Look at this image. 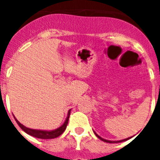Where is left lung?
Returning a JSON list of instances; mask_svg holds the SVG:
<instances>
[{"instance_id": "1", "label": "left lung", "mask_w": 160, "mask_h": 160, "mask_svg": "<svg viewBox=\"0 0 160 160\" xmlns=\"http://www.w3.org/2000/svg\"><path fill=\"white\" fill-rule=\"evenodd\" d=\"M94 133H95V135H96V136L98 137V138H99V139H101V140H102V141H104V142H106V143H113V144H114V143H120V142H123V141H126V140H128V139H131L132 137H129V138H127V139H121V140H108V139H103V138H101V137L100 136V135H98L97 134H96V133H95V131H94Z\"/></svg>"}]
</instances>
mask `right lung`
<instances>
[{"label":"right lung","instance_id":"right-lung-1","mask_svg":"<svg viewBox=\"0 0 160 160\" xmlns=\"http://www.w3.org/2000/svg\"><path fill=\"white\" fill-rule=\"evenodd\" d=\"M70 111L71 109H70L68 111L67 117L65 119V122L63 123L62 125H60L59 128L55 129H52V130H42V129H30V128H27L25 125H23L22 124H21L20 122L16 119V117L14 116L15 119H16V123L18 124V125L21 128L22 130L26 132V134H30L31 136L36 137V138H38V139H55V138H57L58 136H60V134H62L64 133V131L66 129V126L68 124V121H69V117H70Z\"/></svg>","mask_w":160,"mask_h":160}]
</instances>
